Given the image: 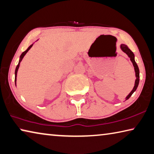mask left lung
Instances as JSON below:
<instances>
[{
    "mask_svg": "<svg viewBox=\"0 0 154 154\" xmlns=\"http://www.w3.org/2000/svg\"><path fill=\"white\" fill-rule=\"evenodd\" d=\"M121 48L122 51H123L124 53H125L127 55L129 56V57L130 58V60L131 61V62H132V64L134 65V70H135V72H136V79L135 81V84H134V87L133 90H131V92L130 94H129L128 96L126 97V100H128L130 97L131 96V94H132L134 92L136 91V90L137 89V87L138 86V84H139V68L138 67V65L136 64L135 60H134V53L131 51L130 48L128 47V46L125 45H121Z\"/></svg>",
    "mask_w": 154,
    "mask_h": 154,
    "instance_id": "1",
    "label": "left lung"
}]
</instances>
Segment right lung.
I'll list each match as a JSON object with an SVG mask.
<instances>
[{
	"label": "right lung",
	"instance_id": "add662e5",
	"mask_svg": "<svg viewBox=\"0 0 154 154\" xmlns=\"http://www.w3.org/2000/svg\"><path fill=\"white\" fill-rule=\"evenodd\" d=\"M33 45H30L29 46V48H27V49H26L25 51H24V52L22 53L21 54V55H20V60H19V62H18V64L17 65V66H16V70H15V84H16V77H17V72H18V68H19V66H20V63L21 62V61H22V60H23V58L24 57V56L25 55V54L26 53L28 52L29 51V50L30 49V48L32 47V46H33Z\"/></svg>",
	"mask_w": 154,
	"mask_h": 154
}]
</instances>
